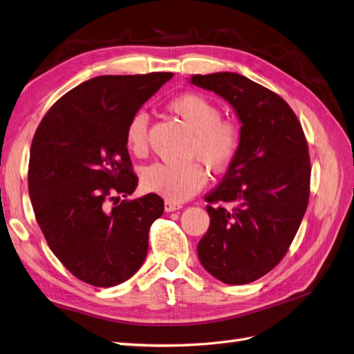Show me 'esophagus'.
Instances as JSON below:
<instances>
[{
	"mask_svg": "<svg viewBox=\"0 0 354 354\" xmlns=\"http://www.w3.org/2000/svg\"><path fill=\"white\" fill-rule=\"evenodd\" d=\"M181 207V204H177V203H173V201H169V199H167L165 201V212L167 213H171V212H176V209H180Z\"/></svg>",
	"mask_w": 354,
	"mask_h": 354,
	"instance_id": "1",
	"label": "esophagus"
}]
</instances>
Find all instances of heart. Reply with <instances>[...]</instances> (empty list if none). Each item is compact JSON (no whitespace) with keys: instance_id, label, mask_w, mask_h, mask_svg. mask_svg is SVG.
Segmentation results:
<instances>
[{"instance_id":"b5f03b06","label":"heart","mask_w":354,"mask_h":354,"mask_svg":"<svg viewBox=\"0 0 354 354\" xmlns=\"http://www.w3.org/2000/svg\"><path fill=\"white\" fill-rule=\"evenodd\" d=\"M168 109L194 132L189 153L199 158L213 171H223L235 158L241 133L235 122L221 119V110L207 97L195 92L181 93L168 102ZM127 146L133 153H142L147 145V116L137 113L125 131ZM207 173L199 162L185 165L153 164L142 173L147 192L164 196L173 203L186 201L205 185Z\"/></svg>"}]
</instances>
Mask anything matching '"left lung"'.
I'll list each match as a JSON object with an SVG mask.
<instances>
[{
	"instance_id": "left-lung-1",
	"label": "left lung",
	"mask_w": 354,
	"mask_h": 354,
	"mask_svg": "<svg viewBox=\"0 0 354 354\" xmlns=\"http://www.w3.org/2000/svg\"><path fill=\"white\" fill-rule=\"evenodd\" d=\"M189 82L227 101L241 123L236 155L205 196L209 227L198 257L217 280L252 283L283 259L307 209V140L288 102L241 74H196ZM217 202L230 207L211 205Z\"/></svg>"
}]
</instances>
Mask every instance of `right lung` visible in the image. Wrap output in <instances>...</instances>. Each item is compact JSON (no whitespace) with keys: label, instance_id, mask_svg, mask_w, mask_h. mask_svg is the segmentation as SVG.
<instances>
[{"label":"right lung","instance_id":"1","mask_svg":"<svg viewBox=\"0 0 354 354\" xmlns=\"http://www.w3.org/2000/svg\"><path fill=\"white\" fill-rule=\"evenodd\" d=\"M173 75H98L56 101L35 131L28 169L35 218L55 256L84 283L118 286L146 259L164 201L149 194L111 208L107 201L136 190L125 131Z\"/></svg>","mask_w":354,"mask_h":354}]
</instances>
